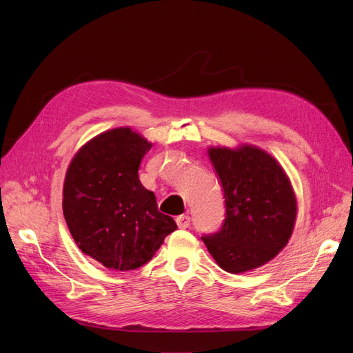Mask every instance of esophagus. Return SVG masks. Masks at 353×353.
<instances>
[{"label": "esophagus", "instance_id": "34e87169", "mask_svg": "<svg viewBox=\"0 0 353 353\" xmlns=\"http://www.w3.org/2000/svg\"><path fill=\"white\" fill-rule=\"evenodd\" d=\"M191 223V218L188 215H179L176 216V225L179 228H188Z\"/></svg>", "mask_w": 353, "mask_h": 353}]
</instances>
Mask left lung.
<instances>
[{
  "label": "left lung",
  "mask_w": 353,
  "mask_h": 353,
  "mask_svg": "<svg viewBox=\"0 0 353 353\" xmlns=\"http://www.w3.org/2000/svg\"><path fill=\"white\" fill-rule=\"evenodd\" d=\"M225 199V219L218 232L203 236L223 271L240 274L270 262L285 248L296 221V197L284 169L253 145L210 147Z\"/></svg>",
  "instance_id": "obj_1"
}]
</instances>
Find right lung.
<instances>
[{
	"mask_svg": "<svg viewBox=\"0 0 353 353\" xmlns=\"http://www.w3.org/2000/svg\"><path fill=\"white\" fill-rule=\"evenodd\" d=\"M150 148L131 128H114L82 145L68 168L63 215L69 231L85 254L109 270L140 268L176 230L138 178Z\"/></svg>",
	"mask_w": 353,
	"mask_h": 353,
	"instance_id": "obj_1",
	"label": "right lung"
}]
</instances>
